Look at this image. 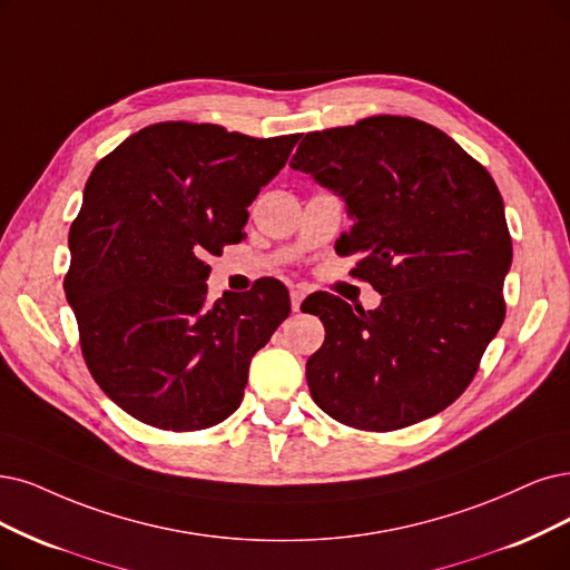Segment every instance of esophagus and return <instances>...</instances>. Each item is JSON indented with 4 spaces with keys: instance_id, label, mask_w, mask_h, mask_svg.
<instances>
[{
    "instance_id": "esophagus-1",
    "label": "esophagus",
    "mask_w": 570,
    "mask_h": 570,
    "mask_svg": "<svg viewBox=\"0 0 570 570\" xmlns=\"http://www.w3.org/2000/svg\"><path fill=\"white\" fill-rule=\"evenodd\" d=\"M303 301H305V288L293 286V288H291V307H293V312L301 309Z\"/></svg>"
}]
</instances>
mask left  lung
Wrapping results in <instances>:
<instances>
[{
    "mask_svg": "<svg viewBox=\"0 0 570 570\" xmlns=\"http://www.w3.org/2000/svg\"><path fill=\"white\" fill-rule=\"evenodd\" d=\"M291 168L345 202L341 253L383 296L368 312L303 303L326 328L305 371L314 404L373 432L444 411L504 320L512 239L493 178L436 126L390 115L307 134Z\"/></svg>",
    "mask_w": 570,
    "mask_h": 570,
    "instance_id": "8db88e82",
    "label": "left lung"
}]
</instances>
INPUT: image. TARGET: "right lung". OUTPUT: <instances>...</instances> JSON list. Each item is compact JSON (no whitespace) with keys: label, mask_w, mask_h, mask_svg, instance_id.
<instances>
[{"label":"right lung","mask_w":570,"mask_h":570,"mask_svg":"<svg viewBox=\"0 0 570 570\" xmlns=\"http://www.w3.org/2000/svg\"><path fill=\"white\" fill-rule=\"evenodd\" d=\"M298 138L164 121L91 171L66 298L94 381L140 423L193 432L239 409L253 354L288 317V291L261 279L208 303L204 258L242 242L246 208Z\"/></svg>","instance_id":"add662e5"}]
</instances>
